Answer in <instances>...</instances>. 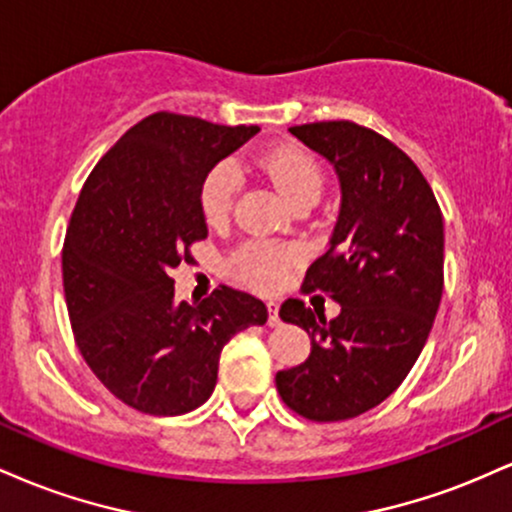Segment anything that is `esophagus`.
Segmentation results:
<instances>
[{"label": "esophagus", "mask_w": 512, "mask_h": 512, "mask_svg": "<svg viewBox=\"0 0 512 512\" xmlns=\"http://www.w3.org/2000/svg\"><path fill=\"white\" fill-rule=\"evenodd\" d=\"M267 310H269V327H279L281 325V317H279V305L274 301L267 303Z\"/></svg>", "instance_id": "obj_1"}]
</instances>
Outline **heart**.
I'll use <instances>...</instances> for the list:
<instances>
[{"label": "heart", "instance_id": "1", "mask_svg": "<svg viewBox=\"0 0 512 512\" xmlns=\"http://www.w3.org/2000/svg\"><path fill=\"white\" fill-rule=\"evenodd\" d=\"M262 170L272 178V182L281 190L289 202L296 204L315 202L322 192V173L320 161L301 149V146H279V149L269 151L262 158ZM240 187V173L233 163L223 161L207 173L199 190V207H202L204 219L209 226H221L228 221L233 211ZM296 250L289 245L276 243H250L238 250L236 267L238 274L250 284L262 286V289H272L286 274V269L296 262Z\"/></svg>", "mask_w": 512, "mask_h": 512}]
</instances>
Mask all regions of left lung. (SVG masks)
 <instances>
[{"label": "left lung", "mask_w": 512, "mask_h": 512, "mask_svg": "<svg viewBox=\"0 0 512 512\" xmlns=\"http://www.w3.org/2000/svg\"><path fill=\"white\" fill-rule=\"evenodd\" d=\"M289 132L342 182L330 250L301 286L342 313L327 320L298 298L281 305V320L303 327L313 349L301 366L276 373V390L298 416L332 424L378 407L424 349L443 296V214L424 173L383 134L349 120Z\"/></svg>", "instance_id": "1"}]
</instances>
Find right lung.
<instances>
[{"label":"right lung","instance_id":"add662e5","mask_svg":"<svg viewBox=\"0 0 512 512\" xmlns=\"http://www.w3.org/2000/svg\"><path fill=\"white\" fill-rule=\"evenodd\" d=\"M260 127L161 110L129 127L91 170L62 248L67 313L81 356L127 407L178 416L211 397L223 344L267 308L221 286L175 301L173 272L207 238L199 190Z\"/></svg>","mask_w":512,"mask_h":512}]
</instances>
